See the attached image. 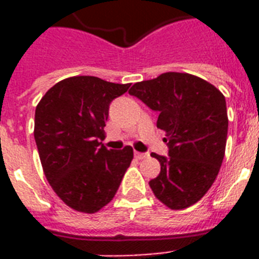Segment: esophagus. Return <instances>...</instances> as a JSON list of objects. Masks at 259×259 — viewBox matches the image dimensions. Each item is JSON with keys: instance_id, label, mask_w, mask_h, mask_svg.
<instances>
[{"instance_id": "1", "label": "esophagus", "mask_w": 259, "mask_h": 259, "mask_svg": "<svg viewBox=\"0 0 259 259\" xmlns=\"http://www.w3.org/2000/svg\"><path fill=\"white\" fill-rule=\"evenodd\" d=\"M134 156L137 160H144V158L148 157V153H141V152H134Z\"/></svg>"}]
</instances>
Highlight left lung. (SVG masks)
Here are the masks:
<instances>
[{"label": "left lung", "mask_w": 259, "mask_h": 259, "mask_svg": "<svg viewBox=\"0 0 259 259\" xmlns=\"http://www.w3.org/2000/svg\"><path fill=\"white\" fill-rule=\"evenodd\" d=\"M130 95L158 111L169 157L152 153L161 170L149 181L154 196L170 209L195 204L217 179L225 157L229 118L225 95L204 79L165 72L134 83Z\"/></svg>", "instance_id": "8db88e82"}]
</instances>
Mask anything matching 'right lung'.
<instances>
[{
	"instance_id": "add662e5",
	"label": "right lung",
	"mask_w": 259,
	"mask_h": 259,
	"mask_svg": "<svg viewBox=\"0 0 259 259\" xmlns=\"http://www.w3.org/2000/svg\"><path fill=\"white\" fill-rule=\"evenodd\" d=\"M130 83L71 76L51 87L34 113V141L47 180L75 211L98 212L115 196L133 148L107 149L101 140L109 106Z\"/></svg>"
}]
</instances>
